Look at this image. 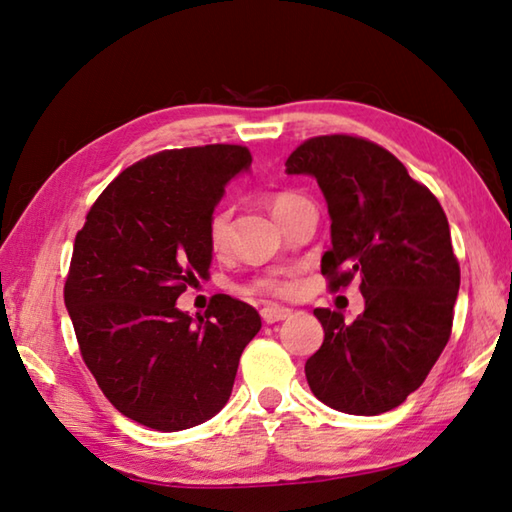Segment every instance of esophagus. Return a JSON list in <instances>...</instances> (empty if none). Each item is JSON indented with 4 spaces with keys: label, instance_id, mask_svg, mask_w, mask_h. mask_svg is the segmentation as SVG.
Instances as JSON below:
<instances>
[{
    "label": "esophagus",
    "instance_id": "obj_1",
    "mask_svg": "<svg viewBox=\"0 0 512 512\" xmlns=\"http://www.w3.org/2000/svg\"><path fill=\"white\" fill-rule=\"evenodd\" d=\"M293 310L284 308V306H264L262 308V319L266 324H275V322H282V319L290 317Z\"/></svg>",
    "mask_w": 512,
    "mask_h": 512
}]
</instances>
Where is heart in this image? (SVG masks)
Masks as SVG:
<instances>
[{
	"label": "heart",
	"mask_w": 512,
	"mask_h": 512,
	"mask_svg": "<svg viewBox=\"0 0 512 512\" xmlns=\"http://www.w3.org/2000/svg\"><path fill=\"white\" fill-rule=\"evenodd\" d=\"M299 199H304V197H299L295 193H277V195L270 197V210H273V215L279 219L290 206L297 204ZM206 235H208V244L213 250H222L226 246L228 210H217V213L210 215ZM257 288L264 290V293H270V295L286 297L295 290V282H293V277L275 275V277H266V279H262V282H257Z\"/></svg>",
	"instance_id": "b5f03b06"
}]
</instances>
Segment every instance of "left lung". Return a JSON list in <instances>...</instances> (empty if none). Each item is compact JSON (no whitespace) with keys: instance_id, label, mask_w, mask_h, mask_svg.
Here are the masks:
<instances>
[{"instance_id":"obj_1","label":"left lung","mask_w":512,"mask_h":512,"mask_svg":"<svg viewBox=\"0 0 512 512\" xmlns=\"http://www.w3.org/2000/svg\"><path fill=\"white\" fill-rule=\"evenodd\" d=\"M317 179L328 204L330 288L357 277L364 313L353 324L315 308L324 344L306 362L313 395L348 415H379L424 384L453 328L459 264L437 197L395 155L350 135L313 137L286 159Z\"/></svg>"}]
</instances>
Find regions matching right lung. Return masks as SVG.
I'll return each mask as SVG.
<instances>
[{
    "mask_svg": "<svg viewBox=\"0 0 512 512\" xmlns=\"http://www.w3.org/2000/svg\"><path fill=\"white\" fill-rule=\"evenodd\" d=\"M248 148L166 150L106 186L75 237L64 302L102 393L133 422L177 433L215 417L233 393L259 313L215 295L190 317L177 297L210 277L208 219Z\"/></svg>",
    "mask_w": 512,
    "mask_h": 512,
    "instance_id": "right-lung-1",
    "label": "right lung"
}]
</instances>
